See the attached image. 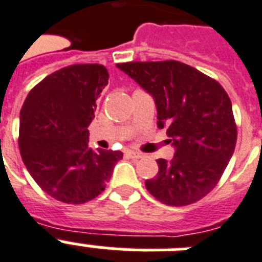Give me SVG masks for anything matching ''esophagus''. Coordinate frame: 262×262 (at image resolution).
<instances>
[{
	"label": "esophagus",
	"instance_id": "esophagus-1",
	"mask_svg": "<svg viewBox=\"0 0 262 262\" xmlns=\"http://www.w3.org/2000/svg\"><path fill=\"white\" fill-rule=\"evenodd\" d=\"M127 156L132 158H141L142 157V153L141 151H136V150H126Z\"/></svg>",
	"mask_w": 262,
	"mask_h": 262
}]
</instances>
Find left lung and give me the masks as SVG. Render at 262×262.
Instances as JSON below:
<instances>
[{"mask_svg": "<svg viewBox=\"0 0 262 262\" xmlns=\"http://www.w3.org/2000/svg\"><path fill=\"white\" fill-rule=\"evenodd\" d=\"M116 67L155 100L157 126L166 129L172 160H157L145 186L166 205L199 201L221 179L237 140L232 102L217 81L179 61L125 62Z\"/></svg>", "mask_w": 262, "mask_h": 262, "instance_id": "1", "label": "left lung"}]
</instances>
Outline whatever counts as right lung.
Returning a JSON list of instances; mask_svg holds the SVG:
<instances>
[{"label":"right lung","instance_id":"right-lung-1","mask_svg":"<svg viewBox=\"0 0 262 262\" xmlns=\"http://www.w3.org/2000/svg\"><path fill=\"white\" fill-rule=\"evenodd\" d=\"M109 73L98 63L57 70L30 90L19 113V151L33 180L53 199L83 204L104 192L118 150L89 148L88 126Z\"/></svg>","mask_w":262,"mask_h":262}]
</instances>
